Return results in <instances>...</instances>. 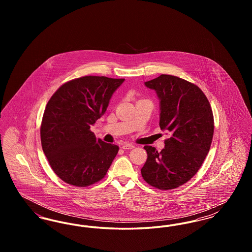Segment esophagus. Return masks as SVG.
<instances>
[{"mask_svg":"<svg viewBox=\"0 0 252 252\" xmlns=\"http://www.w3.org/2000/svg\"><path fill=\"white\" fill-rule=\"evenodd\" d=\"M135 146L131 144H124L122 145V148L124 149V150H128V149H132V148H134Z\"/></svg>","mask_w":252,"mask_h":252,"instance_id":"34e87169","label":"esophagus"}]
</instances>
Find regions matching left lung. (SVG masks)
I'll list each match as a JSON object with an SVG mask.
<instances>
[{
    "label": "left lung",
    "mask_w": 252,
    "mask_h": 252,
    "mask_svg": "<svg viewBox=\"0 0 252 252\" xmlns=\"http://www.w3.org/2000/svg\"><path fill=\"white\" fill-rule=\"evenodd\" d=\"M159 99V126L170 138L158 152L145 145L144 180L159 190L180 187L192 179L209 153L214 136V115L203 92L191 82L169 74L145 82Z\"/></svg>",
    "instance_id": "obj_1"
}]
</instances>
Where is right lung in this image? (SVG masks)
<instances>
[{
  "mask_svg": "<svg viewBox=\"0 0 252 252\" xmlns=\"http://www.w3.org/2000/svg\"><path fill=\"white\" fill-rule=\"evenodd\" d=\"M124 81L83 76L62 85L50 98L40 126L41 146L64 182L87 187L106 176L119 147L97 139L90 128L106 112Z\"/></svg>",
  "mask_w": 252,
  "mask_h": 252,
  "instance_id": "add662e5",
  "label": "right lung"
}]
</instances>
